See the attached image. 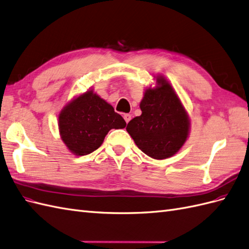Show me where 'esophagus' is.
<instances>
[{"mask_svg":"<svg viewBox=\"0 0 249 249\" xmlns=\"http://www.w3.org/2000/svg\"><path fill=\"white\" fill-rule=\"evenodd\" d=\"M131 115H130V114H124V120H125V123L127 124V123H129L130 122V120H131Z\"/></svg>","mask_w":249,"mask_h":249,"instance_id":"obj_1","label":"esophagus"}]
</instances>
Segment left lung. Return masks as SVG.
<instances>
[{"instance_id": "8db88e82", "label": "left lung", "mask_w": 249, "mask_h": 249, "mask_svg": "<svg viewBox=\"0 0 249 249\" xmlns=\"http://www.w3.org/2000/svg\"><path fill=\"white\" fill-rule=\"evenodd\" d=\"M155 88H147L140 102L141 115L133 118L126 131L136 145L151 158L174 156L190 134V117L172 85L157 75Z\"/></svg>"}]
</instances>
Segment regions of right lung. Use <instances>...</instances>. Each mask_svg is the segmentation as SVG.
<instances>
[{"label": "right lung", "mask_w": 249, "mask_h": 249, "mask_svg": "<svg viewBox=\"0 0 249 249\" xmlns=\"http://www.w3.org/2000/svg\"><path fill=\"white\" fill-rule=\"evenodd\" d=\"M124 119L93 89L67 104L58 115L63 142L76 156L97 150L111 129H124Z\"/></svg>", "instance_id": "1"}]
</instances>
